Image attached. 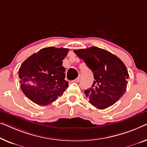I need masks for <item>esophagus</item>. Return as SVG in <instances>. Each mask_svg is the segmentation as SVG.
I'll use <instances>...</instances> for the list:
<instances>
[{
  "instance_id": "esophagus-1",
  "label": "esophagus",
  "mask_w": 147,
  "mask_h": 147,
  "mask_svg": "<svg viewBox=\"0 0 147 147\" xmlns=\"http://www.w3.org/2000/svg\"><path fill=\"white\" fill-rule=\"evenodd\" d=\"M80 78H81V76H80V75H78V77L76 78V79L74 80V82H79V81L80 80Z\"/></svg>"
}]
</instances>
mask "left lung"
Here are the masks:
<instances>
[{
	"label": "left lung",
	"instance_id": "obj_1",
	"mask_svg": "<svg viewBox=\"0 0 147 147\" xmlns=\"http://www.w3.org/2000/svg\"><path fill=\"white\" fill-rule=\"evenodd\" d=\"M94 74V83L84 94L98 109L112 106L124 94L129 74L122 61L106 50L96 47L74 50Z\"/></svg>",
	"mask_w": 147,
	"mask_h": 147
}]
</instances>
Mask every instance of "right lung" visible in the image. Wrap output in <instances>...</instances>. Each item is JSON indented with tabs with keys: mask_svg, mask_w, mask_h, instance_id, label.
Instances as JSON below:
<instances>
[{
	"mask_svg": "<svg viewBox=\"0 0 147 147\" xmlns=\"http://www.w3.org/2000/svg\"><path fill=\"white\" fill-rule=\"evenodd\" d=\"M69 49L45 47L32 55L20 67V87L27 98L39 106L51 104L69 86L63 60Z\"/></svg>",
	"mask_w": 147,
	"mask_h": 147,
	"instance_id": "add662e5",
	"label": "right lung"
}]
</instances>
